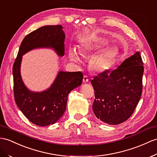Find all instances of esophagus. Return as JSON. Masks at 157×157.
<instances>
[{
    "label": "esophagus",
    "instance_id": "obj_1",
    "mask_svg": "<svg viewBox=\"0 0 157 157\" xmlns=\"http://www.w3.org/2000/svg\"><path fill=\"white\" fill-rule=\"evenodd\" d=\"M89 78H88V76L86 75L84 76L83 82H89Z\"/></svg>",
    "mask_w": 157,
    "mask_h": 157
}]
</instances>
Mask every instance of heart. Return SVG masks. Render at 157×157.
Masks as SVG:
<instances>
[{
	"label": "heart",
	"instance_id": "b5f03b06",
	"mask_svg": "<svg viewBox=\"0 0 157 157\" xmlns=\"http://www.w3.org/2000/svg\"><path fill=\"white\" fill-rule=\"evenodd\" d=\"M105 44V41L99 40L94 43H87L83 44L79 47V54L85 56L97 50L100 49ZM117 54V49L115 47H106L101 51L94 55L90 61V67L97 72H101L106 71L111 66ZM68 57L72 62L81 63V60L78 53L75 49H71L68 52Z\"/></svg>",
	"mask_w": 157,
	"mask_h": 157
}]
</instances>
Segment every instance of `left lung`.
<instances>
[{"label": "left lung", "instance_id": "8db88e82", "mask_svg": "<svg viewBox=\"0 0 157 157\" xmlns=\"http://www.w3.org/2000/svg\"><path fill=\"white\" fill-rule=\"evenodd\" d=\"M143 62L139 52L124 60L117 69L95 76L90 83L94 90L93 112L97 118L116 125L135 111L142 94Z\"/></svg>", "mask_w": 157, "mask_h": 157}]
</instances>
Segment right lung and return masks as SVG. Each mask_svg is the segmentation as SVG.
<instances>
[{
    "label": "right lung",
    "instance_id": "right-lung-1",
    "mask_svg": "<svg viewBox=\"0 0 157 157\" xmlns=\"http://www.w3.org/2000/svg\"><path fill=\"white\" fill-rule=\"evenodd\" d=\"M61 25H47L34 30L22 41L13 68L14 95L18 107L34 124L44 127L55 124L63 115L68 94L81 85L83 75L78 72H59L48 89L33 92L25 86L21 75L22 55L31 50L51 48L59 56L64 55V34Z\"/></svg>",
    "mask_w": 157,
    "mask_h": 157
}]
</instances>
